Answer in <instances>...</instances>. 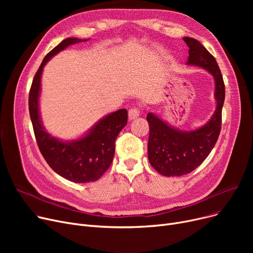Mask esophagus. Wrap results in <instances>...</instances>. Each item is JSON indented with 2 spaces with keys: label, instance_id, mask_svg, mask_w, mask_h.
I'll list each match as a JSON object with an SVG mask.
<instances>
[{
  "label": "esophagus",
  "instance_id": "esophagus-1",
  "mask_svg": "<svg viewBox=\"0 0 253 253\" xmlns=\"http://www.w3.org/2000/svg\"><path fill=\"white\" fill-rule=\"evenodd\" d=\"M139 116V110L138 109H130L128 112V118L130 121L132 120H135Z\"/></svg>",
  "mask_w": 253,
  "mask_h": 253
}]
</instances>
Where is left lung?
I'll use <instances>...</instances> for the list:
<instances>
[{
    "mask_svg": "<svg viewBox=\"0 0 253 253\" xmlns=\"http://www.w3.org/2000/svg\"><path fill=\"white\" fill-rule=\"evenodd\" d=\"M189 47L187 65L207 71L214 80L215 111L208 121L194 130H180L150 112L148 157L151 165L164 176L188 174L200 166L213 149L221 128L224 83L215 58L196 39L184 37Z\"/></svg>",
    "mask_w": 253,
    "mask_h": 253,
    "instance_id": "8db88e82",
    "label": "left lung"
}]
</instances>
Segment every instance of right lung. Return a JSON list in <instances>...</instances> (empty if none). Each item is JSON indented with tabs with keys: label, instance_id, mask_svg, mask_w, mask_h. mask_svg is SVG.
I'll list each match as a JSON object with an SVG mask.
<instances>
[{
	"label": "right lung",
	"instance_id": "1",
	"mask_svg": "<svg viewBox=\"0 0 253 253\" xmlns=\"http://www.w3.org/2000/svg\"><path fill=\"white\" fill-rule=\"evenodd\" d=\"M88 40L68 38L53 48L40 65L33 80L29 97L30 116L40 152L58 175L76 183L96 181L111 166L116 138L128 120L127 110L121 109L104 116L85 134L73 140L57 138L46 131L39 108L44 66L66 47Z\"/></svg>",
	"mask_w": 253,
	"mask_h": 253
}]
</instances>
